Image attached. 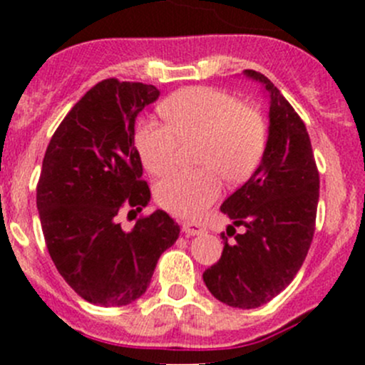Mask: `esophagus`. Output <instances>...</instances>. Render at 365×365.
Masks as SVG:
<instances>
[{
	"label": "esophagus",
	"mask_w": 365,
	"mask_h": 365,
	"mask_svg": "<svg viewBox=\"0 0 365 365\" xmlns=\"http://www.w3.org/2000/svg\"><path fill=\"white\" fill-rule=\"evenodd\" d=\"M182 231L187 237H196V235L206 233V226L200 220H187V222L182 224Z\"/></svg>",
	"instance_id": "obj_1"
}]
</instances>
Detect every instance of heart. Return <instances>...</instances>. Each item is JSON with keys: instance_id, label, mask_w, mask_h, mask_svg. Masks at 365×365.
<instances>
[{"instance_id": "1", "label": "heart", "mask_w": 365, "mask_h": 365, "mask_svg": "<svg viewBox=\"0 0 365 365\" xmlns=\"http://www.w3.org/2000/svg\"><path fill=\"white\" fill-rule=\"evenodd\" d=\"M165 121L146 118L135 127L134 145L152 175L168 171L180 141L200 138V169H173L155 185L162 208L180 217L203 213L222 190V173L233 182L247 178L267 146V125L256 108L210 86L175 91L160 104Z\"/></svg>"}]
</instances>
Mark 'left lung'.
<instances>
[{
	"instance_id": "left-lung-1",
	"label": "left lung",
	"mask_w": 365,
	"mask_h": 365,
	"mask_svg": "<svg viewBox=\"0 0 365 365\" xmlns=\"http://www.w3.org/2000/svg\"><path fill=\"white\" fill-rule=\"evenodd\" d=\"M270 95V128L259 168L220 210L246 231L224 237V251L205 270L203 281L217 300L230 307L254 309L277 297L300 270L316 227L319 173L302 118L277 86L256 70ZM234 226L227 227L233 237Z\"/></svg>"
}]
</instances>
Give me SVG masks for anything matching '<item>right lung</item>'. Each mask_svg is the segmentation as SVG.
I'll return each mask as SVG.
<instances>
[{
    "mask_svg": "<svg viewBox=\"0 0 365 365\" xmlns=\"http://www.w3.org/2000/svg\"><path fill=\"white\" fill-rule=\"evenodd\" d=\"M153 84L104 79L56 128L36 183L42 233L61 277L81 298L120 307L138 300L160 254L180 235L162 210L123 231L118 215L141 212L148 183L134 146L135 116L159 98Z\"/></svg>",
    "mask_w": 365,
    "mask_h": 365,
    "instance_id": "obj_1",
    "label": "right lung"
}]
</instances>
